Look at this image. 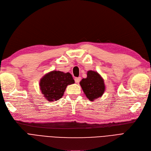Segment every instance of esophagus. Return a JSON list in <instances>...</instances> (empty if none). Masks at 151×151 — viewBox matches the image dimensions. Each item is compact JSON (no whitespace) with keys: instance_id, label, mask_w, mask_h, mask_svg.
<instances>
[{"instance_id":"34e87169","label":"esophagus","mask_w":151,"mask_h":151,"mask_svg":"<svg viewBox=\"0 0 151 151\" xmlns=\"http://www.w3.org/2000/svg\"><path fill=\"white\" fill-rule=\"evenodd\" d=\"M81 79V78L80 77H76L75 79H74V80H75V82H76V83H79V82H80Z\"/></svg>"}]
</instances>
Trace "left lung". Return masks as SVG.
<instances>
[{"label": "left lung", "mask_w": 151, "mask_h": 151, "mask_svg": "<svg viewBox=\"0 0 151 151\" xmlns=\"http://www.w3.org/2000/svg\"><path fill=\"white\" fill-rule=\"evenodd\" d=\"M80 85L87 98L93 101L104 94L105 90L104 80L97 72L88 70L87 77L82 79Z\"/></svg>", "instance_id": "1"}]
</instances>
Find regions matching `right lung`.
Returning a JSON list of instances; mask_svg holds the SVG:
<instances>
[{"mask_svg":"<svg viewBox=\"0 0 151 151\" xmlns=\"http://www.w3.org/2000/svg\"><path fill=\"white\" fill-rule=\"evenodd\" d=\"M72 83H74V80L69 72L53 70L41 78L40 87L45 98L54 101L62 98L66 87Z\"/></svg>","mask_w":151,"mask_h":151,"instance_id":"add662e5","label":"right lung"}]
</instances>
